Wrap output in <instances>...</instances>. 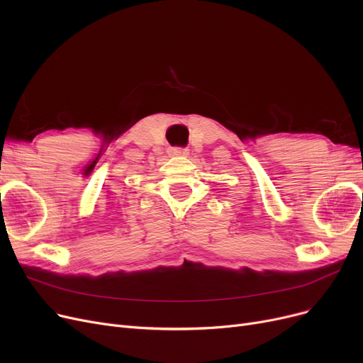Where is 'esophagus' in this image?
I'll list each match as a JSON object with an SVG mask.
<instances>
[{"label": "esophagus", "instance_id": "esophagus-1", "mask_svg": "<svg viewBox=\"0 0 363 363\" xmlns=\"http://www.w3.org/2000/svg\"><path fill=\"white\" fill-rule=\"evenodd\" d=\"M169 155H188V150L182 147H172L169 148Z\"/></svg>", "mask_w": 363, "mask_h": 363}]
</instances>
